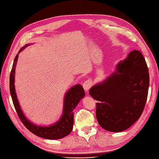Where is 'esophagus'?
<instances>
[{
	"mask_svg": "<svg viewBox=\"0 0 159 159\" xmlns=\"http://www.w3.org/2000/svg\"><path fill=\"white\" fill-rule=\"evenodd\" d=\"M92 85H93V81L90 79L86 80L83 83V88L85 91H88L91 87H92Z\"/></svg>",
	"mask_w": 159,
	"mask_h": 159,
	"instance_id": "34e87169",
	"label": "esophagus"
}]
</instances>
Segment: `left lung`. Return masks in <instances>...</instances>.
<instances>
[{"label": "left lung", "instance_id": "obj_1", "mask_svg": "<svg viewBox=\"0 0 159 159\" xmlns=\"http://www.w3.org/2000/svg\"><path fill=\"white\" fill-rule=\"evenodd\" d=\"M149 83L146 60L141 50H134L118 64L117 72L89 90L98 101L96 115L100 126L111 132L131 126L143 113Z\"/></svg>", "mask_w": 159, "mask_h": 159}]
</instances>
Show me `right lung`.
Returning a JSON list of instances; mask_svg holds the SVG:
<instances>
[{
  "label": "right lung",
  "instance_id": "right-lung-1",
  "mask_svg": "<svg viewBox=\"0 0 159 159\" xmlns=\"http://www.w3.org/2000/svg\"><path fill=\"white\" fill-rule=\"evenodd\" d=\"M23 46L20 48L18 53L17 54L14 59V61L12 66V69L10 74L9 78V89L10 93H11L13 104L14 105L15 109L17 114L21 120L22 124L27 129L31 131L35 135L47 139H58L66 137L72 132L74 124V112L73 111L79 102L80 99L85 96V91H84L82 85H76L72 87L68 92H67L64 100V108H63V114L60 120L55 124L48 127L38 126L31 124L24 116L22 110L20 109L18 99H17L16 93L15 92L14 87V74L15 69L17 60H18V54L20 51L25 48Z\"/></svg>",
  "mask_w": 159,
  "mask_h": 159
}]
</instances>
